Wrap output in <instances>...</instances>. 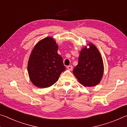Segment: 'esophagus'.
<instances>
[{
	"label": "esophagus",
	"instance_id": "34e87169",
	"mask_svg": "<svg viewBox=\"0 0 127 127\" xmlns=\"http://www.w3.org/2000/svg\"><path fill=\"white\" fill-rule=\"evenodd\" d=\"M67 69L68 70H72V69H73V66L72 65H68L67 66Z\"/></svg>",
	"mask_w": 127,
	"mask_h": 127
}]
</instances>
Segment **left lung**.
Returning <instances> with one entry per match:
<instances>
[{
    "label": "left lung",
    "instance_id": "obj_1",
    "mask_svg": "<svg viewBox=\"0 0 127 127\" xmlns=\"http://www.w3.org/2000/svg\"><path fill=\"white\" fill-rule=\"evenodd\" d=\"M73 73L85 86H95L100 82L104 73V65L101 56L93 44H90L89 49L83 48L81 50L78 65Z\"/></svg>",
    "mask_w": 127,
    "mask_h": 127
}]
</instances>
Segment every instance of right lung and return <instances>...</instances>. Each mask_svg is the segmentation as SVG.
Returning a JSON list of instances; mask_svg holds the SVG:
<instances>
[{"mask_svg": "<svg viewBox=\"0 0 127 127\" xmlns=\"http://www.w3.org/2000/svg\"><path fill=\"white\" fill-rule=\"evenodd\" d=\"M58 48L55 40L50 37L41 40L33 48L28 63V73L36 86H51L65 70L62 57L57 53Z\"/></svg>", "mask_w": 127, "mask_h": 127, "instance_id": "right-lung-1", "label": "right lung"}]
</instances>
